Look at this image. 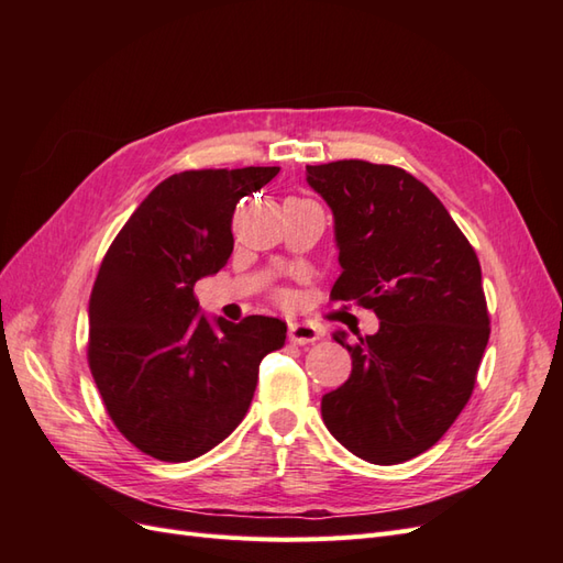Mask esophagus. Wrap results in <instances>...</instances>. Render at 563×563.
<instances>
[{
	"label": "esophagus",
	"mask_w": 563,
	"mask_h": 563,
	"mask_svg": "<svg viewBox=\"0 0 563 563\" xmlns=\"http://www.w3.org/2000/svg\"><path fill=\"white\" fill-rule=\"evenodd\" d=\"M319 338H321V331L314 327V323L294 321L291 327H288V340H291L294 345H310V343H317Z\"/></svg>",
	"instance_id": "1"
}]
</instances>
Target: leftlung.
<instances>
[{"instance_id":"obj_1","label":"left lung","mask_w":563,"mask_h":563,"mask_svg":"<svg viewBox=\"0 0 563 563\" xmlns=\"http://www.w3.org/2000/svg\"><path fill=\"white\" fill-rule=\"evenodd\" d=\"M335 220L343 275L331 300L376 312V335L335 343L352 376L323 395L329 432L376 465L406 463L446 434L472 397L490 335L482 265L428 185L399 166H308Z\"/></svg>"}]
</instances>
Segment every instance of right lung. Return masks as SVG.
Segmentation results:
<instances>
[{
    "mask_svg": "<svg viewBox=\"0 0 563 563\" xmlns=\"http://www.w3.org/2000/svg\"><path fill=\"white\" fill-rule=\"evenodd\" d=\"M279 166L192 168L152 190L110 244L89 300L87 360L114 428L164 463L218 446L249 411L286 323L199 317L195 284L230 258L232 216Z\"/></svg>",
    "mask_w": 563,
    "mask_h": 563,
    "instance_id": "right-lung-1",
    "label": "right lung"
}]
</instances>
